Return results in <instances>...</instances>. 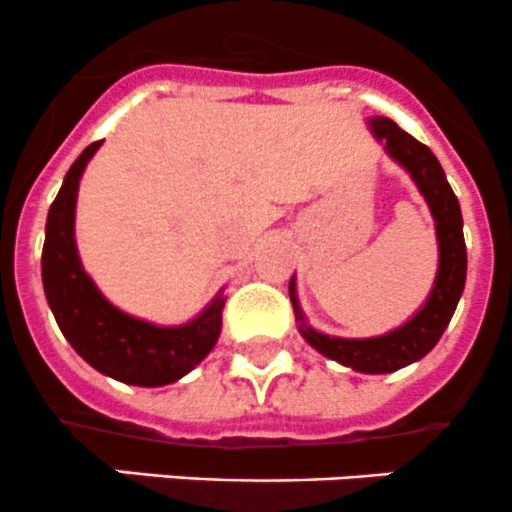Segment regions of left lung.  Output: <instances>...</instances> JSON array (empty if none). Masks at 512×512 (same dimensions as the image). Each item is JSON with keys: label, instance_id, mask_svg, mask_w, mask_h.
I'll list each match as a JSON object with an SVG mask.
<instances>
[{"label": "left lung", "instance_id": "obj_1", "mask_svg": "<svg viewBox=\"0 0 512 512\" xmlns=\"http://www.w3.org/2000/svg\"><path fill=\"white\" fill-rule=\"evenodd\" d=\"M368 126H371L373 136L383 144V149L388 151V156L396 159L411 174L421 194L426 196L430 214H433L435 236H438V276H435L426 306L411 321L403 323L396 331L386 333V336L336 338L313 331L308 326L301 306H298L296 278H291V283H288V293H291L296 321L301 323L298 331L318 353L353 368V371L393 373L408 363L421 361L440 341L450 318H453L460 293H463L468 256H465L460 204L433 151L386 116H376V119L368 121Z\"/></svg>", "mask_w": 512, "mask_h": 512}]
</instances>
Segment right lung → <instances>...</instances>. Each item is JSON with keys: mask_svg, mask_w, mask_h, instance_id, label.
<instances>
[{"mask_svg": "<svg viewBox=\"0 0 512 512\" xmlns=\"http://www.w3.org/2000/svg\"><path fill=\"white\" fill-rule=\"evenodd\" d=\"M99 146L101 141L86 146L49 206L42 251L44 293L64 338L89 366L129 386H166L199 366L216 346L226 298L219 293L194 321L166 328L129 316L101 296L82 268L74 241L79 179Z\"/></svg>", "mask_w": 512, "mask_h": 512, "instance_id": "add662e5", "label": "right lung"}]
</instances>
